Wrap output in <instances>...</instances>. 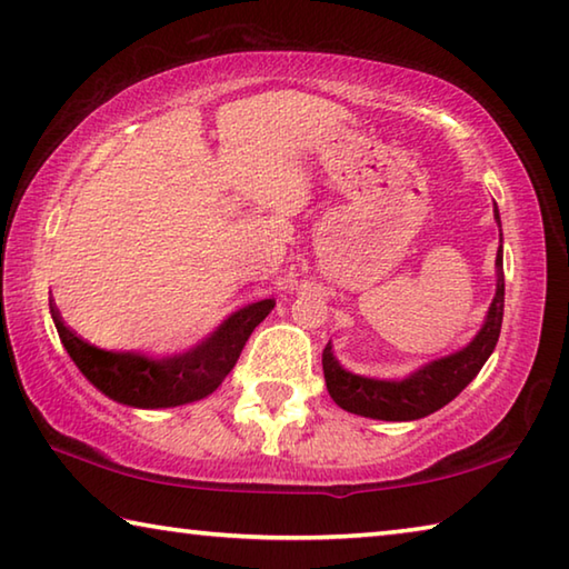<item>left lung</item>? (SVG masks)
Instances as JSON below:
<instances>
[{
	"label": "left lung",
	"mask_w": 569,
	"mask_h": 569,
	"mask_svg": "<svg viewBox=\"0 0 569 569\" xmlns=\"http://www.w3.org/2000/svg\"><path fill=\"white\" fill-rule=\"evenodd\" d=\"M495 218L499 223V210L495 206ZM497 288L495 298L487 308L485 321L467 346L439 356L435 361L421 363L419 369L401 379H373L361 377L343 369L333 356V346L326 343L323 349V379L331 399L343 411L359 413L366 419L381 421H413L423 419L429 413L459 397L461 389L477 377L481 366L492 356L499 331H502L505 316V266H502V223H499V250H497Z\"/></svg>",
	"instance_id": "obj_1"
}]
</instances>
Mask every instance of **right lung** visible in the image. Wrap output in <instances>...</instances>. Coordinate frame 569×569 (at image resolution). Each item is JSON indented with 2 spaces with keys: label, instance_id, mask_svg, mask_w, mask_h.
<instances>
[{
  "label": "right lung",
  "instance_id": "1",
  "mask_svg": "<svg viewBox=\"0 0 569 569\" xmlns=\"http://www.w3.org/2000/svg\"><path fill=\"white\" fill-rule=\"evenodd\" d=\"M273 306V298L240 306L198 343L162 356L100 349L67 329L52 301L50 313L64 351L94 389L132 409H170L210 397L236 366L248 336Z\"/></svg>",
  "mask_w": 569,
  "mask_h": 569
}]
</instances>
